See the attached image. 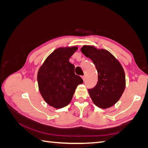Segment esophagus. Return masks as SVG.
<instances>
[{"instance_id":"esophagus-1","label":"esophagus","mask_w":148,"mask_h":148,"mask_svg":"<svg viewBox=\"0 0 148 148\" xmlns=\"http://www.w3.org/2000/svg\"><path fill=\"white\" fill-rule=\"evenodd\" d=\"M82 79H83V81L84 82V80H85V75H83V76H82Z\"/></svg>"}]
</instances>
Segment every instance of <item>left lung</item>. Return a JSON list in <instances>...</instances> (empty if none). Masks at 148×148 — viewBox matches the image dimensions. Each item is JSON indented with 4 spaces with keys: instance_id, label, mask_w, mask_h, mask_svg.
Masks as SVG:
<instances>
[{
    "instance_id": "obj_1",
    "label": "left lung",
    "mask_w": 148,
    "mask_h": 148,
    "mask_svg": "<svg viewBox=\"0 0 148 148\" xmlns=\"http://www.w3.org/2000/svg\"><path fill=\"white\" fill-rule=\"evenodd\" d=\"M81 51L92 61L97 71L96 85L88 89L93 103L102 109L114 106L120 99L125 88V75L122 65L105 49L83 46Z\"/></svg>"
}]
</instances>
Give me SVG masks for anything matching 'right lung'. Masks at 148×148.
Returning a JSON list of instances; mask_svg holds the SVG:
<instances>
[{
    "mask_svg": "<svg viewBox=\"0 0 148 148\" xmlns=\"http://www.w3.org/2000/svg\"><path fill=\"white\" fill-rule=\"evenodd\" d=\"M77 46L58 48L49 55L38 72L39 92L44 100L56 109L68 105L76 88L83 83L69 62Z\"/></svg>",
    "mask_w": 148,
    "mask_h": 148,
    "instance_id": "1",
    "label": "right lung"
}]
</instances>
